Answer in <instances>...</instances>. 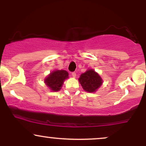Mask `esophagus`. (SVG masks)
Here are the masks:
<instances>
[{
  "label": "esophagus",
  "instance_id": "obj_1",
  "mask_svg": "<svg viewBox=\"0 0 146 146\" xmlns=\"http://www.w3.org/2000/svg\"><path fill=\"white\" fill-rule=\"evenodd\" d=\"M71 75L73 78H75V77H76V73H75V72H73V73H71Z\"/></svg>",
  "mask_w": 146,
  "mask_h": 146
}]
</instances>
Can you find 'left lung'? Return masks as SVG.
I'll return each instance as SVG.
<instances>
[{
	"label": "left lung",
	"mask_w": 146,
	"mask_h": 146,
	"mask_svg": "<svg viewBox=\"0 0 146 146\" xmlns=\"http://www.w3.org/2000/svg\"><path fill=\"white\" fill-rule=\"evenodd\" d=\"M79 82L83 89L89 93L96 91L102 84V78L93 69L88 70L80 75Z\"/></svg>",
	"instance_id": "obj_1"
}]
</instances>
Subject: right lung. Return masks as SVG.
<instances>
[{
    "instance_id": "1",
    "label": "right lung",
    "mask_w": 146,
    "mask_h": 146,
    "mask_svg": "<svg viewBox=\"0 0 146 146\" xmlns=\"http://www.w3.org/2000/svg\"><path fill=\"white\" fill-rule=\"evenodd\" d=\"M68 73L64 70H57L52 72L45 79L44 82L53 91H58L61 89L65 79L68 78Z\"/></svg>"
}]
</instances>
